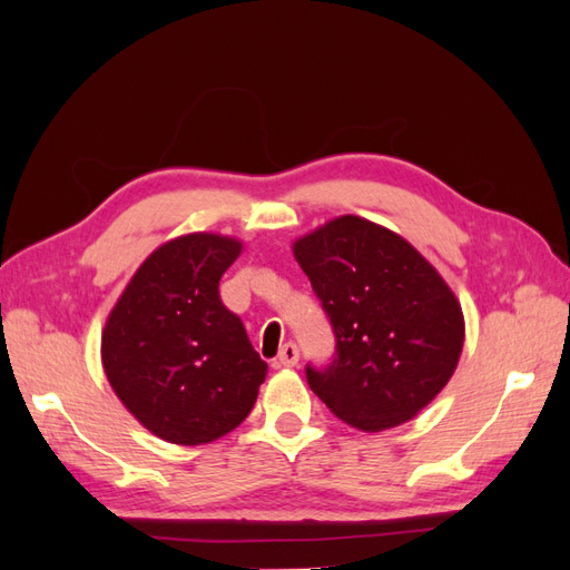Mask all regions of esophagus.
Returning <instances> with one entry per match:
<instances>
[{
    "mask_svg": "<svg viewBox=\"0 0 570 570\" xmlns=\"http://www.w3.org/2000/svg\"><path fill=\"white\" fill-rule=\"evenodd\" d=\"M297 361H299V350H297V344H295V342H287L285 347L281 350L278 358H275V366H281V368H292V366H297Z\"/></svg>",
    "mask_w": 570,
    "mask_h": 570,
    "instance_id": "obj_1",
    "label": "esophagus"
}]
</instances>
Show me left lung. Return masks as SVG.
Returning a JSON list of instances; mask_svg holds the SVG:
<instances>
[{
    "mask_svg": "<svg viewBox=\"0 0 570 570\" xmlns=\"http://www.w3.org/2000/svg\"><path fill=\"white\" fill-rule=\"evenodd\" d=\"M292 254L337 340L331 366H306L308 387L364 433L419 416L450 383L465 337L438 268L402 235L352 214L302 235Z\"/></svg>",
    "mask_w": 570,
    "mask_h": 570,
    "instance_id": "1",
    "label": "left lung"
}]
</instances>
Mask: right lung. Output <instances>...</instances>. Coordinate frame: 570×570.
Returning <instances> with one entry per match:
<instances>
[{
	"label": "right lung",
	"mask_w": 570,
	"mask_h": 570,
	"mask_svg": "<svg viewBox=\"0 0 570 570\" xmlns=\"http://www.w3.org/2000/svg\"><path fill=\"white\" fill-rule=\"evenodd\" d=\"M243 243L187 233L154 249L101 331V366L116 396L151 435L206 444L243 423L268 366L218 283Z\"/></svg>",
	"instance_id": "right-lung-1"
}]
</instances>
